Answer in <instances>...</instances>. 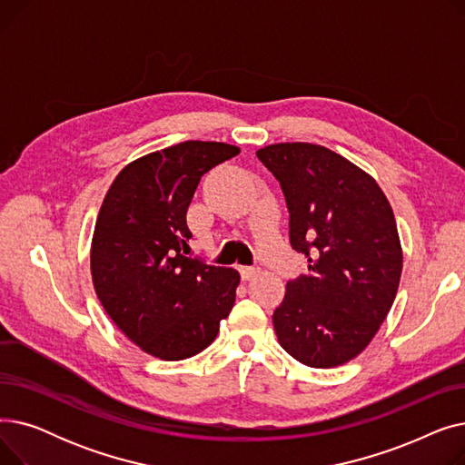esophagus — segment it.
<instances>
[{"label": "esophagus", "mask_w": 465, "mask_h": 465, "mask_svg": "<svg viewBox=\"0 0 465 465\" xmlns=\"http://www.w3.org/2000/svg\"><path fill=\"white\" fill-rule=\"evenodd\" d=\"M258 273H260V267H251V265L241 267V277H242V281H249V279L256 277Z\"/></svg>", "instance_id": "34e87169"}]
</instances>
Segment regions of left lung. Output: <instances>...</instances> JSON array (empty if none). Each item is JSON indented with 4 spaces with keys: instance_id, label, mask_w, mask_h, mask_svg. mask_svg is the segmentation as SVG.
Here are the masks:
<instances>
[{
    "instance_id": "left-lung-1",
    "label": "left lung",
    "mask_w": 465,
    "mask_h": 465,
    "mask_svg": "<svg viewBox=\"0 0 465 465\" xmlns=\"http://www.w3.org/2000/svg\"><path fill=\"white\" fill-rule=\"evenodd\" d=\"M281 183L290 245L311 275L288 281L273 312L281 347L309 368L356 358L384 322L401 277L396 218L371 175L312 143H277L256 153Z\"/></svg>"
}]
</instances>
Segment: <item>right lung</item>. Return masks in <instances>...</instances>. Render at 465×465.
<instances>
[{
  "label": "right lung",
  "mask_w": 465,
  "mask_h": 465,
  "mask_svg": "<svg viewBox=\"0 0 465 465\" xmlns=\"http://www.w3.org/2000/svg\"><path fill=\"white\" fill-rule=\"evenodd\" d=\"M239 154L184 141L128 163L95 220L90 272L105 312L146 354L177 361L207 349L235 303L233 267L188 258L186 211L203 173Z\"/></svg>",
  "instance_id": "right-lung-1"
}]
</instances>
